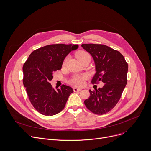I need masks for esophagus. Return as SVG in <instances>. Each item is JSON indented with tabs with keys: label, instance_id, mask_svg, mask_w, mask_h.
I'll list each match as a JSON object with an SVG mask.
<instances>
[{
	"label": "esophagus",
	"instance_id": "34e87169",
	"mask_svg": "<svg viewBox=\"0 0 151 151\" xmlns=\"http://www.w3.org/2000/svg\"><path fill=\"white\" fill-rule=\"evenodd\" d=\"M73 91H74V92L80 91H81V88H76V87H74V88H73Z\"/></svg>",
	"mask_w": 151,
	"mask_h": 151
}]
</instances>
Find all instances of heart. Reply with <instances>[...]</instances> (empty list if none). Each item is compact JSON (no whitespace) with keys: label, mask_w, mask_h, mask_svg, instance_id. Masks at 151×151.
<instances>
[{"label":"heart","mask_w":151,"mask_h":151,"mask_svg":"<svg viewBox=\"0 0 151 151\" xmlns=\"http://www.w3.org/2000/svg\"><path fill=\"white\" fill-rule=\"evenodd\" d=\"M76 57L78 58V59L81 62L85 58H87L88 57H91L90 54L85 51H78L76 53ZM66 61H67V58H65L63 62V66L65 65L66 63ZM85 79H86V76L85 75H77L74 76L72 78V79L70 80V82L72 85H73L75 86H79V87H81V86H82L83 85Z\"/></svg>","instance_id":"b5f03b06"}]
</instances>
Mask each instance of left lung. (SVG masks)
I'll list each match as a JSON object with an SVG mask.
<instances>
[{"label": "left lung", "mask_w": 151, "mask_h": 151, "mask_svg": "<svg viewBox=\"0 0 151 151\" xmlns=\"http://www.w3.org/2000/svg\"><path fill=\"white\" fill-rule=\"evenodd\" d=\"M81 47L93 57L96 73L93 84L102 82L103 87L89 90L88 99L84 101L87 108L97 115L111 111L119 101L127 83L128 64L116 50L102 44H82Z\"/></svg>", "instance_id": "obj_1"}]
</instances>
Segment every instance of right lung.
<instances>
[{
  "label": "right lung",
  "mask_w": 151,
  "mask_h": 151,
  "mask_svg": "<svg viewBox=\"0 0 151 151\" xmlns=\"http://www.w3.org/2000/svg\"><path fill=\"white\" fill-rule=\"evenodd\" d=\"M77 45L51 44L33 51L24 63L23 85L30 103L40 114L52 116L65 107L73 89L62 85L57 90L50 83L54 72L61 69L63 60Z\"/></svg>",
  "instance_id": "obj_1"
}]
</instances>
